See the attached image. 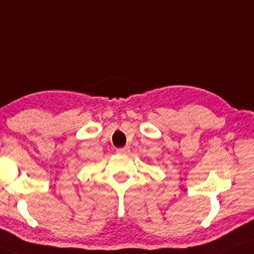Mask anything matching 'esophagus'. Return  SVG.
<instances>
[{"mask_svg": "<svg viewBox=\"0 0 254 254\" xmlns=\"http://www.w3.org/2000/svg\"><path fill=\"white\" fill-rule=\"evenodd\" d=\"M117 152L119 154H128L129 153V147L126 146V147H121V148H118Z\"/></svg>", "mask_w": 254, "mask_h": 254, "instance_id": "34e87169", "label": "esophagus"}]
</instances>
